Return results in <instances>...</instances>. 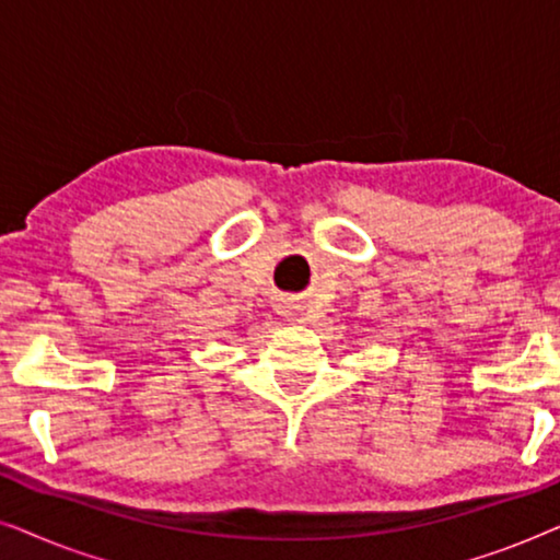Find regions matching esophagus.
Instances as JSON below:
<instances>
[{
	"label": "esophagus",
	"instance_id": "34e87169",
	"mask_svg": "<svg viewBox=\"0 0 560 560\" xmlns=\"http://www.w3.org/2000/svg\"><path fill=\"white\" fill-rule=\"evenodd\" d=\"M282 313H285V316H295V305L282 303Z\"/></svg>",
	"mask_w": 560,
	"mask_h": 560
}]
</instances>
